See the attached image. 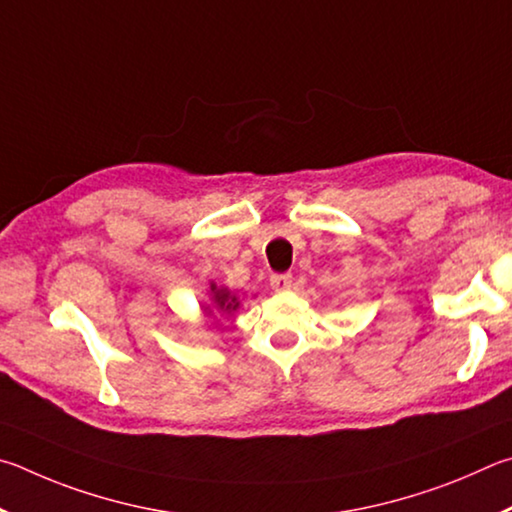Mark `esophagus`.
I'll return each mask as SVG.
<instances>
[{
	"label": "esophagus",
	"mask_w": 512,
	"mask_h": 512,
	"mask_svg": "<svg viewBox=\"0 0 512 512\" xmlns=\"http://www.w3.org/2000/svg\"><path fill=\"white\" fill-rule=\"evenodd\" d=\"M270 285H272V290H276V292L290 290L292 274H272V276H270Z\"/></svg>",
	"instance_id": "34e87169"
}]
</instances>
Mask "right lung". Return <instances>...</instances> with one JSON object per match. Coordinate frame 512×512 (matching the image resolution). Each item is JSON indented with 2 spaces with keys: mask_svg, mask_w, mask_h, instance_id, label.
Here are the masks:
<instances>
[{
  "mask_svg": "<svg viewBox=\"0 0 512 512\" xmlns=\"http://www.w3.org/2000/svg\"><path fill=\"white\" fill-rule=\"evenodd\" d=\"M211 297H213L215 310L222 312V315H231V312H236L240 306L236 294H231L227 288H218L215 283H211ZM204 312L206 315H213V310L209 306H204Z\"/></svg>",
  "mask_w": 512,
  "mask_h": 512,
  "instance_id": "right-lung-1",
  "label": "right lung"
}]
</instances>
